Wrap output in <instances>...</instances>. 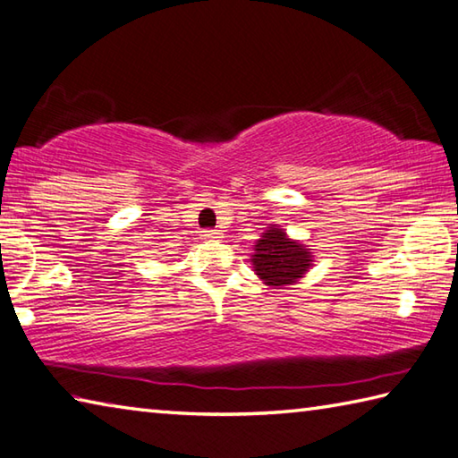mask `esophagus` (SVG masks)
<instances>
[{
  "label": "esophagus",
  "instance_id": "1",
  "mask_svg": "<svg viewBox=\"0 0 458 458\" xmlns=\"http://www.w3.org/2000/svg\"><path fill=\"white\" fill-rule=\"evenodd\" d=\"M200 239H205V242H215V239H221V231L205 229V231H200Z\"/></svg>",
  "mask_w": 458,
  "mask_h": 458
}]
</instances>
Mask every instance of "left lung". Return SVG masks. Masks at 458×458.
Here are the masks:
<instances>
[{
  "label": "left lung",
  "mask_w": 458,
  "mask_h": 458,
  "mask_svg": "<svg viewBox=\"0 0 458 458\" xmlns=\"http://www.w3.org/2000/svg\"><path fill=\"white\" fill-rule=\"evenodd\" d=\"M251 266L255 276L274 290L295 285L314 266L310 245L292 239L282 227L271 225L253 245Z\"/></svg>",
  "instance_id": "left-lung-1"
}]
</instances>
